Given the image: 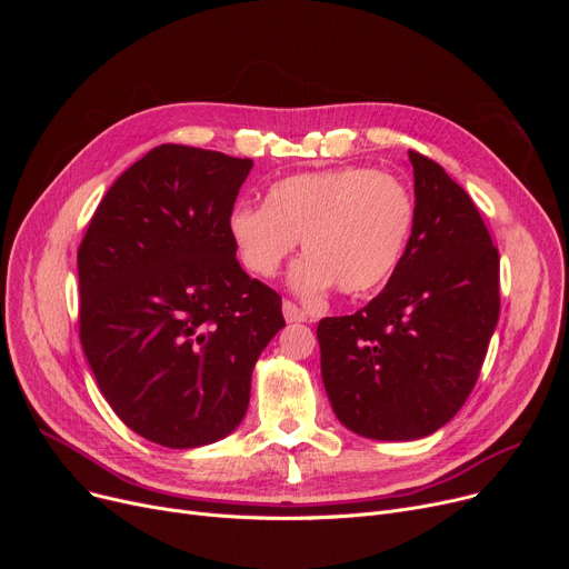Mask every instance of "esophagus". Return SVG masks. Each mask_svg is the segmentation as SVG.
Masks as SVG:
<instances>
[{"label": "esophagus", "mask_w": 569, "mask_h": 569, "mask_svg": "<svg viewBox=\"0 0 569 569\" xmlns=\"http://www.w3.org/2000/svg\"><path fill=\"white\" fill-rule=\"evenodd\" d=\"M281 309H283V318H286V322H307V313H305L300 307H297L295 302L283 300Z\"/></svg>", "instance_id": "34e87169"}]
</instances>
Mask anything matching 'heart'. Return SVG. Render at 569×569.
<instances>
[{
	"instance_id": "b5f03b06",
	"label": "heart",
	"mask_w": 569,
	"mask_h": 569,
	"mask_svg": "<svg viewBox=\"0 0 569 569\" xmlns=\"http://www.w3.org/2000/svg\"><path fill=\"white\" fill-rule=\"evenodd\" d=\"M415 228V196L401 177L369 168H337L281 179L264 207L237 204L228 217L232 244L249 272L274 277L302 242L309 256L290 286L318 297L337 286L360 297L399 267Z\"/></svg>"
}]
</instances>
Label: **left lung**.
<instances>
[{
	"instance_id": "obj_1",
	"label": "left lung",
	"mask_w": 569,
	"mask_h": 569,
	"mask_svg": "<svg viewBox=\"0 0 569 569\" xmlns=\"http://www.w3.org/2000/svg\"><path fill=\"white\" fill-rule=\"evenodd\" d=\"M415 228L387 286L318 322L320 373L339 422L371 440H417L459 412L500 313V258L470 196L408 152Z\"/></svg>"
}]
</instances>
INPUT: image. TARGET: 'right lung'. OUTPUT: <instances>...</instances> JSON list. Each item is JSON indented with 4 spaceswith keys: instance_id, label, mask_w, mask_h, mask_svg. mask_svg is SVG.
<instances>
[{
    "instance_id": "obj_1",
    "label": "right lung",
    "mask_w": 569,
    "mask_h": 569,
    "mask_svg": "<svg viewBox=\"0 0 569 569\" xmlns=\"http://www.w3.org/2000/svg\"><path fill=\"white\" fill-rule=\"evenodd\" d=\"M251 159L161 144L108 189L78 249L80 343L131 431L172 450L244 420L281 297L237 262L228 217Z\"/></svg>"
}]
</instances>
